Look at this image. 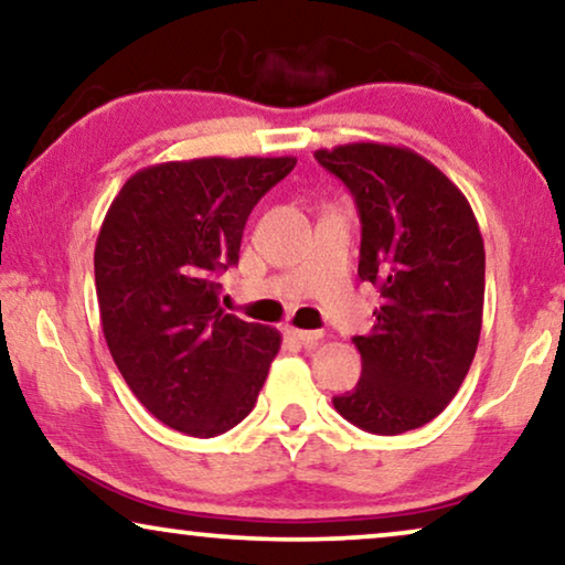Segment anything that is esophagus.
<instances>
[{"label": "esophagus", "instance_id": "obj_1", "mask_svg": "<svg viewBox=\"0 0 565 565\" xmlns=\"http://www.w3.org/2000/svg\"><path fill=\"white\" fill-rule=\"evenodd\" d=\"M288 337H292V339H296V342L306 344V347H313V344H319L321 339H323L321 331H311V329H296V327H288Z\"/></svg>", "mask_w": 565, "mask_h": 565}]
</instances>
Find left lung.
Masks as SVG:
<instances>
[{"mask_svg": "<svg viewBox=\"0 0 565 565\" xmlns=\"http://www.w3.org/2000/svg\"><path fill=\"white\" fill-rule=\"evenodd\" d=\"M316 159L354 195L362 280L381 290L362 375L334 408L373 435H401L445 412L476 358L486 252L458 184L406 146L344 143Z\"/></svg>", "mask_w": 565, "mask_h": 565, "instance_id": "obj_1", "label": "left lung"}]
</instances>
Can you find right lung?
Wrapping results in <instances>:
<instances>
[{
	"label": "right lung",
	"instance_id": "1",
	"mask_svg": "<svg viewBox=\"0 0 565 565\" xmlns=\"http://www.w3.org/2000/svg\"><path fill=\"white\" fill-rule=\"evenodd\" d=\"M296 157L164 161L130 177L95 244L105 342L136 398L192 437L252 412L280 331L218 306V275L238 262L252 207Z\"/></svg>",
	"mask_w": 565,
	"mask_h": 565
}]
</instances>
